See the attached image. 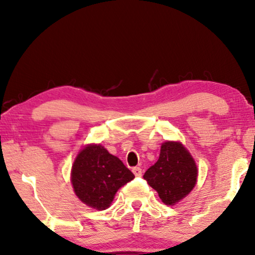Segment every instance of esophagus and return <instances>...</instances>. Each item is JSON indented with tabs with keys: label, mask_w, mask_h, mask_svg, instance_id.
I'll list each match as a JSON object with an SVG mask.
<instances>
[{
	"label": "esophagus",
	"mask_w": 255,
	"mask_h": 255,
	"mask_svg": "<svg viewBox=\"0 0 255 255\" xmlns=\"http://www.w3.org/2000/svg\"><path fill=\"white\" fill-rule=\"evenodd\" d=\"M132 172H133L135 176H141L142 170H141L140 167H133V168H132Z\"/></svg>",
	"instance_id": "obj_1"
}]
</instances>
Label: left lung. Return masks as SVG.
I'll list each match as a JSON object with an SVG mask.
<instances>
[{
	"label": "left lung",
	"instance_id": "obj_1",
	"mask_svg": "<svg viewBox=\"0 0 255 255\" xmlns=\"http://www.w3.org/2000/svg\"><path fill=\"white\" fill-rule=\"evenodd\" d=\"M144 179L158 191L163 203L173 205L193 190L197 167L181 142L166 141L161 145L158 161L146 170Z\"/></svg>",
	"mask_w": 255,
	"mask_h": 255
}]
</instances>
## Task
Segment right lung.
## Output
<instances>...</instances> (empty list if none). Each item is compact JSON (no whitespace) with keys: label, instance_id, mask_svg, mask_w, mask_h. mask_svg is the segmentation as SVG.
Here are the masks:
<instances>
[{"label":"right lung","instance_id":"obj_1","mask_svg":"<svg viewBox=\"0 0 255 255\" xmlns=\"http://www.w3.org/2000/svg\"><path fill=\"white\" fill-rule=\"evenodd\" d=\"M72 184L83 203L104 210L122 186L134 179L133 173L103 146L88 145L72 167Z\"/></svg>","mask_w":255,"mask_h":255}]
</instances>
